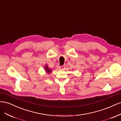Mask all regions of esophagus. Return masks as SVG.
Wrapping results in <instances>:
<instances>
[{"instance_id": "obj_1", "label": "esophagus", "mask_w": 121, "mask_h": 121, "mask_svg": "<svg viewBox=\"0 0 121 121\" xmlns=\"http://www.w3.org/2000/svg\"><path fill=\"white\" fill-rule=\"evenodd\" d=\"M59 69H65V65H60L59 67Z\"/></svg>"}]
</instances>
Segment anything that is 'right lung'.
Masks as SVG:
<instances>
[{"instance_id": "obj_1", "label": "right lung", "mask_w": 121, "mask_h": 121, "mask_svg": "<svg viewBox=\"0 0 121 121\" xmlns=\"http://www.w3.org/2000/svg\"><path fill=\"white\" fill-rule=\"evenodd\" d=\"M45 69L46 71V72H47V73H50V72H51V70H50V69H48V67H47V66L45 67Z\"/></svg>"}]
</instances>
